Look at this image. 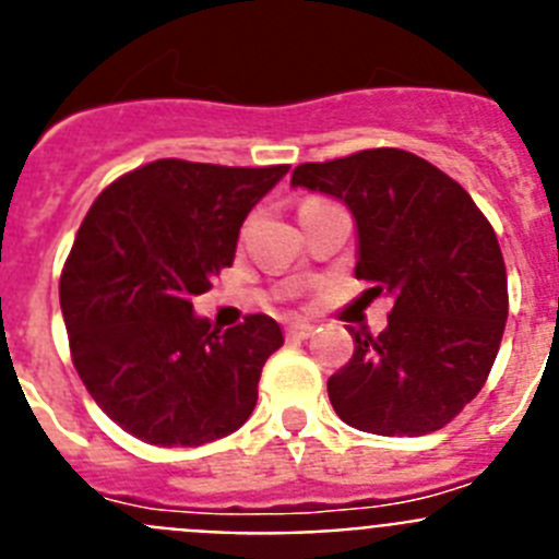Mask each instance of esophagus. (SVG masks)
<instances>
[{
  "label": "esophagus",
  "instance_id": "esophagus-1",
  "mask_svg": "<svg viewBox=\"0 0 559 559\" xmlns=\"http://www.w3.org/2000/svg\"><path fill=\"white\" fill-rule=\"evenodd\" d=\"M285 335L294 341H302L308 338V335H313V324L310 322H288L285 324Z\"/></svg>",
  "mask_w": 559,
  "mask_h": 559
}]
</instances>
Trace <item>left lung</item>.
I'll return each mask as SVG.
<instances>
[{
	"label": "left lung",
	"instance_id": "8db88e82",
	"mask_svg": "<svg viewBox=\"0 0 559 559\" xmlns=\"http://www.w3.org/2000/svg\"><path fill=\"white\" fill-rule=\"evenodd\" d=\"M290 185L353 210L355 276L372 299H394L383 333L349 330L353 358L328 380L335 414L380 437L445 428L487 383L510 313L490 221L459 181L400 147L305 162Z\"/></svg>",
	"mask_w": 559,
	"mask_h": 559
}]
</instances>
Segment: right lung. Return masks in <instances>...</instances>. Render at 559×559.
Wrapping results in <instances>:
<instances>
[{
  "label": "right lung",
  "instance_id": "1",
  "mask_svg": "<svg viewBox=\"0 0 559 559\" xmlns=\"http://www.w3.org/2000/svg\"><path fill=\"white\" fill-rule=\"evenodd\" d=\"M285 173L156 159L88 206L58 285L69 353L97 406L147 445H204L254 412L283 330L251 313L221 333L192 299L229 269L246 215Z\"/></svg>",
  "mask_w": 559,
  "mask_h": 559
}]
</instances>
